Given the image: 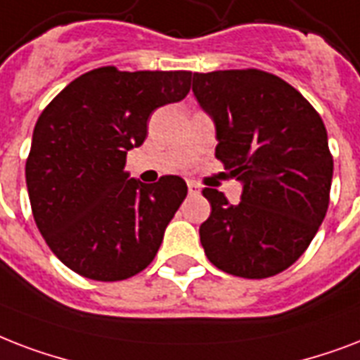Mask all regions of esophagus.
<instances>
[{"label": "esophagus", "instance_id": "obj_1", "mask_svg": "<svg viewBox=\"0 0 360 360\" xmlns=\"http://www.w3.org/2000/svg\"><path fill=\"white\" fill-rule=\"evenodd\" d=\"M188 189H189V195H199L200 193V188L195 182H188Z\"/></svg>", "mask_w": 360, "mask_h": 360}]
</instances>
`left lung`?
<instances>
[{
    "instance_id": "obj_1",
    "label": "left lung",
    "mask_w": 360,
    "mask_h": 360,
    "mask_svg": "<svg viewBox=\"0 0 360 360\" xmlns=\"http://www.w3.org/2000/svg\"><path fill=\"white\" fill-rule=\"evenodd\" d=\"M193 94L216 125V158L242 184L240 202L202 189L208 261L261 280L289 269L314 240L328 208L333 155L316 108L285 80L259 69L193 75Z\"/></svg>"
}]
</instances>
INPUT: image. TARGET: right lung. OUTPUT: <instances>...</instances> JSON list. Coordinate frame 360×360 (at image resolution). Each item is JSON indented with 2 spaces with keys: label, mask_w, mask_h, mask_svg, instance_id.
<instances>
[{
  "label": "right lung",
  "mask_w": 360,
  "mask_h": 360,
  "mask_svg": "<svg viewBox=\"0 0 360 360\" xmlns=\"http://www.w3.org/2000/svg\"><path fill=\"white\" fill-rule=\"evenodd\" d=\"M189 71L80 75L50 101L33 129L26 184L35 224L61 263L97 281L139 274L160 250L188 195L180 176L142 184L125 155L148 135L155 108L182 101Z\"/></svg>",
  "instance_id": "right-lung-1"
}]
</instances>
